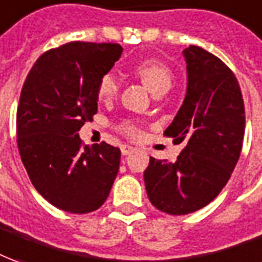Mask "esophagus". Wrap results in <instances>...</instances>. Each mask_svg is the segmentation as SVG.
<instances>
[{"instance_id":"obj_1","label":"esophagus","mask_w":262,"mask_h":262,"mask_svg":"<svg viewBox=\"0 0 262 262\" xmlns=\"http://www.w3.org/2000/svg\"><path fill=\"white\" fill-rule=\"evenodd\" d=\"M121 152H122V155H131L133 152H135V148H133V147H129V145H122L121 147Z\"/></svg>"}]
</instances>
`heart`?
<instances>
[{"label":"heart","instance_id":"obj_1","mask_svg":"<svg viewBox=\"0 0 262 262\" xmlns=\"http://www.w3.org/2000/svg\"><path fill=\"white\" fill-rule=\"evenodd\" d=\"M134 73L154 95L165 94L172 85V71L160 61L155 59L142 61L135 67ZM118 90H120V82L114 74H105L101 77L98 82V97L101 100H113L118 94ZM125 131L128 134H135V128L129 124L125 125Z\"/></svg>","mask_w":262,"mask_h":262}]
</instances>
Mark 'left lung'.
<instances>
[{"instance_id": "obj_1", "label": "left lung", "mask_w": 262, "mask_h": 262, "mask_svg": "<svg viewBox=\"0 0 262 262\" xmlns=\"http://www.w3.org/2000/svg\"><path fill=\"white\" fill-rule=\"evenodd\" d=\"M187 94L164 134L184 142L176 162L149 158L147 195L157 210L185 215L221 192L243 148L245 111L241 88L221 59L196 45L183 51Z\"/></svg>"}]
</instances>
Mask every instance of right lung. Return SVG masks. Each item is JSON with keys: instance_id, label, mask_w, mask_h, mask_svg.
<instances>
[{"instance_id": "add662e5", "label": "right lung", "mask_w": 262, "mask_h": 262, "mask_svg": "<svg viewBox=\"0 0 262 262\" xmlns=\"http://www.w3.org/2000/svg\"><path fill=\"white\" fill-rule=\"evenodd\" d=\"M120 44L74 41L44 52L27 75L17 110L19 155L32 185L59 210L86 214L105 203L121 151L85 145L78 131L98 110V82Z\"/></svg>"}]
</instances>
